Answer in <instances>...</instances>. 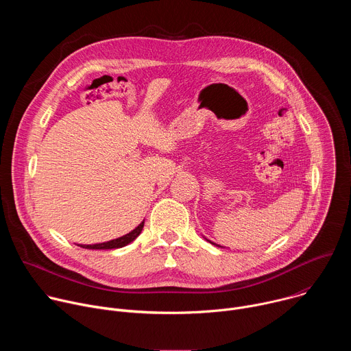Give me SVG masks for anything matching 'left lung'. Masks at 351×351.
<instances>
[{
  "mask_svg": "<svg viewBox=\"0 0 351 351\" xmlns=\"http://www.w3.org/2000/svg\"><path fill=\"white\" fill-rule=\"evenodd\" d=\"M210 241V240H208ZM210 243H213V241H210ZM213 244H215V243H213ZM215 245H218V244H215ZM218 247H221V245H218Z\"/></svg>",
  "mask_w": 351,
  "mask_h": 351,
  "instance_id": "obj_1",
  "label": "left lung"
}]
</instances>
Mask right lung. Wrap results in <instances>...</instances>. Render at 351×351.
<instances>
[{
	"label": "right lung",
	"instance_id": "obj_1",
	"mask_svg": "<svg viewBox=\"0 0 351 351\" xmlns=\"http://www.w3.org/2000/svg\"><path fill=\"white\" fill-rule=\"evenodd\" d=\"M143 226H144V221L136 228L133 229L132 232H129L128 234L122 236V237H118L115 240H110V241H106V243H98V244H90V245H80L83 248H88V250H111V248H121V247H125L126 244L132 243L143 230Z\"/></svg>",
	"mask_w": 351,
	"mask_h": 351
}]
</instances>
